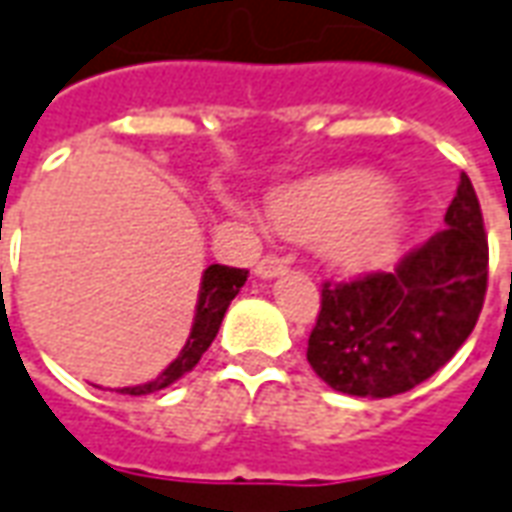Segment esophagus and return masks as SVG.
<instances>
[{
    "label": "esophagus",
    "instance_id": "obj_1",
    "mask_svg": "<svg viewBox=\"0 0 512 512\" xmlns=\"http://www.w3.org/2000/svg\"><path fill=\"white\" fill-rule=\"evenodd\" d=\"M286 267H289V262H286L284 256H275V253H270V256H264L262 262L256 264V275H259L262 281H270V278L284 275Z\"/></svg>",
    "mask_w": 512,
    "mask_h": 512
}]
</instances>
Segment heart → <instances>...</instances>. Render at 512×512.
<instances>
[{
    "label": "heart",
    "mask_w": 512,
    "mask_h": 512,
    "mask_svg": "<svg viewBox=\"0 0 512 512\" xmlns=\"http://www.w3.org/2000/svg\"><path fill=\"white\" fill-rule=\"evenodd\" d=\"M397 190L372 170H333L286 184L270 198V223L295 242H320L339 273L361 275L397 262L408 226Z\"/></svg>",
    "instance_id": "heart-1"
}]
</instances>
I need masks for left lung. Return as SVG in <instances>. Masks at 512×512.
Wrapping results in <instances>:
<instances>
[{"label":"left lung","mask_w":512,"mask_h":512,"mask_svg":"<svg viewBox=\"0 0 512 512\" xmlns=\"http://www.w3.org/2000/svg\"><path fill=\"white\" fill-rule=\"evenodd\" d=\"M444 223L394 273L322 284L306 358L331 389L372 400L411 391L469 339L488 286V237L466 173Z\"/></svg>","instance_id":"8db88e82"}]
</instances>
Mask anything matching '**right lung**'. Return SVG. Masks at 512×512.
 I'll return each mask as SVG.
<instances>
[{"label":"right lung","instance_id":"add662e5","mask_svg":"<svg viewBox=\"0 0 512 512\" xmlns=\"http://www.w3.org/2000/svg\"><path fill=\"white\" fill-rule=\"evenodd\" d=\"M248 281V270H237V267H226V264H209L201 278V292H198V306H195V320H192V331L187 336V344L181 347L179 358L162 369L157 378L140 383V386H126L118 389V394H132V397H143V394H154V391L168 389L170 383L184 378L192 366L201 361V355L209 350V344L215 342L220 322L226 317V308L231 300L239 295V289Z\"/></svg>","mask_w":512,"mask_h":512}]
</instances>
